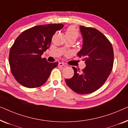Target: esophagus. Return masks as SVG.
Returning <instances> with one entry per match:
<instances>
[{
    "label": "esophagus",
    "mask_w": 128,
    "mask_h": 128,
    "mask_svg": "<svg viewBox=\"0 0 128 128\" xmlns=\"http://www.w3.org/2000/svg\"><path fill=\"white\" fill-rule=\"evenodd\" d=\"M58 66L59 67H64L66 65L63 62H59L58 64Z\"/></svg>",
    "instance_id": "esophagus-1"
}]
</instances>
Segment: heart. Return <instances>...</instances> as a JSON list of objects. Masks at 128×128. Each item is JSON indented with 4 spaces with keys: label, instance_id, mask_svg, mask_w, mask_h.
I'll list each match as a JSON object with an SVG mask.
<instances>
[{
    "label": "heart",
    "instance_id": "b5f03b06",
    "mask_svg": "<svg viewBox=\"0 0 128 128\" xmlns=\"http://www.w3.org/2000/svg\"><path fill=\"white\" fill-rule=\"evenodd\" d=\"M65 35L66 36H69V37L73 38L76 40L78 38V36H80V34L78 31L77 30V28L74 27V26H69L66 30Z\"/></svg>",
    "mask_w": 128,
    "mask_h": 128
}]
</instances>
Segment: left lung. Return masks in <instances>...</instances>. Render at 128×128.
<instances>
[{
    "mask_svg": "<svg viewBox=\"0 0 128 128\" xmlns=\"http://www.w3.org/2000/svg\"><path fill=\"white\" fill-rule=\"evenodd\" d=\"M83 38L82 49L78 54L85 61L82 70L72 67L74 75L65 82L69 88L80 94H86L99 89L111 73L114 64L112 45L98 30L80 26Z\"/></svg>",
    "mask_w": 128,
    "mask_h": 128,
    "instance_id": "8db88e82",
    "label": "left lung"
}]
</instances>
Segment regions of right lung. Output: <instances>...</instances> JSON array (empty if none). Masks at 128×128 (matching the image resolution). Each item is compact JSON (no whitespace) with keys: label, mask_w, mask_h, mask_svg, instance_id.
<instances>
[{"label":"right lung","mask_w":128,"mask_h":128,"mask_svg":"<svg viewBox=\"0 0 128 128\" xmlns=\"http://www.w3.org/2000/svg\"><path fill=\"white\" fill-rule=\"evenodd\" d=\"M62 24H50L31 27L19 35L10 48L8 62L14 78L28 88L44 84L58 62L50 63L41 55L49 48L56 31Z\"/></svg>","instance_id":"obj_1"}]
</instances>
